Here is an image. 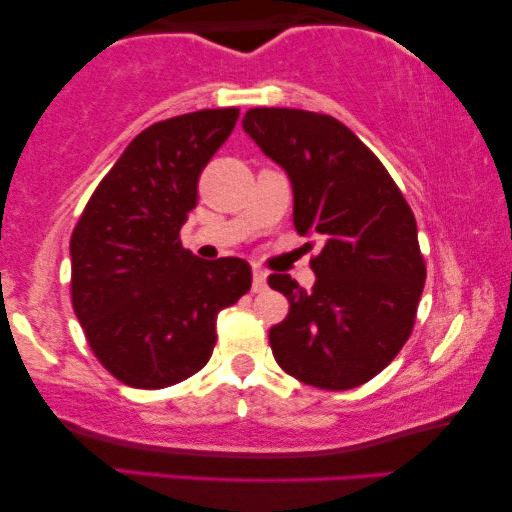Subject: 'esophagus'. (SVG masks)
<instances>
[{
	"instance_id": "obj_1",
	"label": "esophagus",
	"mask_w": 512,
	"mask_h": 512,
	"mask_svg": "<svg viewBox=\"0 0 512 512\" xmlns=\"http://www.w3.org/2000/svg\"><path fill=\"white\" fill-rule=\"evenodd\" d=\"M265 286H268V272H265L263 268H258V265H254V284H251V289H254L256 293L265 291Z\"/></svg>"
}]
</instances>
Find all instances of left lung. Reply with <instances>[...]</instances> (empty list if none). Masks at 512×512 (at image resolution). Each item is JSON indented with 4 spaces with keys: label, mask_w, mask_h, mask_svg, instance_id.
Listing matches in <instances>:
<instances>
[{
    "label": "left lung",
    "mask_w": 512,
    "mask_h": 512,
    "mask_svg": "<svg viewBox=\"0 0 512 512\" xmlns=\"http://www.w3.org/2000/svg\"><path fill=\"white\" fill-rule=\"evenodd\" d=\"M242 128L282 167L293 226L317 237L312 291L270 275L289 317L270 328L275 361L319 389L359 387L394 361L422 296L417 221L375 153L338 118L303 109H249Z\"/></svg>",
    "instance_id": "1"
}]
</instances>
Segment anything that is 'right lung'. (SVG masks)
I'll return each mask as SVG.
<instances>
[{"instance_id": "add662e5", "label": "right lung", "mask_w": 512, "mask_h": 512, "mask_svg": "<svg viewBox=\"0 0 512 512\" xmlns=\"http://www.w3.org/2000/svg\"><path fill=\"white\" fill-rule=\"evenodd\" d=\"M237 116L202 109L139 132L76 223V319L102 366L128 387L165 389L198 373L216 345V314L251 289L247 261H202L179 240L202 167Z\"/></svg>"}]
</instances>
